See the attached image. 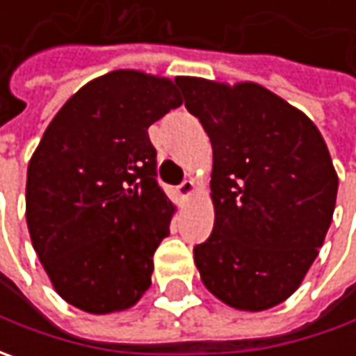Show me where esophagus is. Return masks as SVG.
<instances>
[{"mask_svg":"<svg viewBox=\"0 0 356 356\" xmlns=\"http://www.w3.org/2000/svg\"><path fill=\"white\" fill-rule=\"evenodd\" d=\"M194 188H196V184H194V180H184L182 184L178 186V194L182 196V198H188L192 192H194Z\"/></svg>","mask_w":356,"mask_h":356,"instance_id":"34e87169","label":"esophagus"}]
</instances>
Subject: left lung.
<instances>
[{"label":"left lung","instance_id":"1","mask_svg":"<svg viewBox=\"0 0 356 356\" xmlns=\"http://www.w3.org/2000/svg\"><path fill=\"white\" fill-rule=\"evenodd\" d=\"M176 83L213 150L216 220L194 248L200 277L229 307H275L301 285L333 220L339 178L327 144L301 111L255 83Z\"/></svg>","mask_w":356,"mask_h":356}]
</instances>
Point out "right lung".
<instances>
[{"mask_svg":"<svg viewBox=\"0 0 356 356\" xmlns=\"http://www.w3.org/2000/svg\"><path fill=\"white\" fill-rule=\"evenodd\" d=\"M182 104L176 81L113 71L51 120L27 168V227L55 291L87 313L132 307L174 206L148 127Z\"/></svg>","mask_w":356,"mask_h":356,"instance_id":"obj_1","label":"right lung"}]
</instances>
